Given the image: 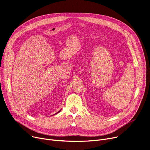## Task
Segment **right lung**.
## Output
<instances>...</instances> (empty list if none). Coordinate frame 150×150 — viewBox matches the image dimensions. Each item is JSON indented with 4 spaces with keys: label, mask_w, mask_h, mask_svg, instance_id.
I'll list each match as a JSON object with an SVG mask.
<instances>
[{
    "label": "right lung",
    "mask_w": 150,
    "mask_h": 150,
    "mask_svg": "<svg viewBox=\"0 0 150 150\" xmlns=\"http://www.w3.org/2000/svg\"><path fill=\"white\" fill-rule=\"evenodd\" d=\"M60 111H61V109H60V110H59V112H57V113H55V114H54V115H56V114H57V113H59V112H60Z\"/></svg>",
    "instance_id": "add662e5"
}]
</instances>
